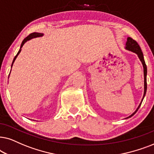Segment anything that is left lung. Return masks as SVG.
<instances>
[{"mask_svg":"<svg viewBox=\"0 0 154 154\" xmlns=\"http://www.w3.org/2000/svg\"><path fill=\"white\" fill-rule=\"evenodd\" d=\"M125 49H127V50H128L130 51H132V52H133V53H135L137 55V56H138L139 60H141V63H142L143 67H144V96H143L142 100H141V103H139V105L138 106V108H137V110H135V111L133 112V113L131 115V116H130L129 117H128V118H131V117L133 116L135 113H136L137 111L138 110V109L139 108V107L141 106V103H142V101H143V99H144L145 94H146V89H147V83H146L147 68H146V63H145V61H144V56H143L142 51H141L140 46H139V44H137V42H136V41L132 39V38L128 37V41H127V42H126Z\"/></svg>","mask_w":154,"mask_h":154,"instance_id":"1","label":"left lung"}]
</instances>
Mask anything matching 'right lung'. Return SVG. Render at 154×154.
<instances>
[{"instance_id":"add662e5","label":"right lung","mask_w":154,"mask_h":154,"mask_svg":"<svg viewBox=\"0 0 154 154\" xmlns=\"http://www.w3.org/2000/svg\"><path fill=\"white\" fill-rule=\"evenodd\" d=\"M43 35H44V34H42V33L34 32V33H32V34H30L29 35L26 36V37L25 38H24V39L23 41H22V44H21V46H20V50H19V51H18V53H17V55H16L15 57V58H14V59H13V63H12V66H11V67H13V65L14 62H15V59L17 58V56H18V55L20 54V51H21V50H22V46H23V45H24V44H25V43H26V42H27V41L30 40V39H32V38H33L39 37V36H42Z\"/></svg>"}]
</instances>
